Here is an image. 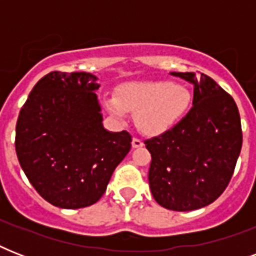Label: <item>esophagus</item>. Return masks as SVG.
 Masks as SVG:
<instances>
[{
  "label": "esophagus",
  "instance_id": "34e87169",
  "mask_svg": "<svg viewBox=\"0 0 256 256\" xmlns=\"http://www.w3.org/2000/svg\"><path fill=\"white\" fill-rule=\"evenodd\" d=\"M132 148H142V146H144V142H142V140H140V138H132Z\"/></svg>",
  "mask_w": 256,
  "mask_h": 256
}]
</instances>
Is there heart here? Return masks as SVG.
<instances>
[{"instance_id":"heart-1","label":"heart","mask_w":256,"mask_h":256,"mask_svg":"<svg viewBox=\"0 0 256 256\" xmlns=\"http://www.w3.org/2000/svg\"><path fill=\"white\" fill-rule=\"evenodd\" d=\"M191 92L170 81L128 82L116 92V100H108V108L118 120L126 112H136V124L148 136H160L172 128L191 106Z\"/></svg>"}]
</instances>
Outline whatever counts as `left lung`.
<instances>
[{"label":"left lung","mask_w":256,"mask_h":256,"mask_svg":"<svg viewBox=\"0 0 256 256\" xmlns=\"http://www.w3.org/2000/svg\"><path fill=\"white\" fill-rule=\"evenodd\" d=\"M194 85L192 108L164 134L144 140L152 154L148 184L158 204L191 211L218 199L230 183L242 148L232 96L203 73H171Z\"/></svg>","instance_id":"1"}]
</instances>
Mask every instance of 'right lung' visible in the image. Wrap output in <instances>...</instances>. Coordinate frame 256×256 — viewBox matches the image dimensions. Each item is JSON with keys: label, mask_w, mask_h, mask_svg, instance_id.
Wrapping results in <instances>:
<instances>
[{"label": "right lung", "mask_w": 256, "mask_h": 256, "mask_svg": "<svg viewBox=\"0 0 256 256\" xmlns=\"http://www.w3.org/2000/svg\"><path fill=\"white\" fill-rule=\"evenodd\" d=\"M85 72H52L36 84L16 124V152L42 198L61 208L94 204L128 156L132 136L108 132Z\"/></svg>", "instance_id": "1"}]
</instances>
